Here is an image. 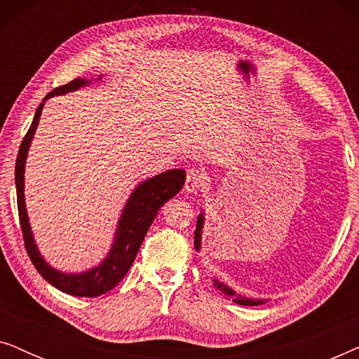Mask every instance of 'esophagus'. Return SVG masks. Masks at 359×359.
Listing matches in <instances>:
<instances>
[{
    "instance_id": "obj_1",
    "label": "esophagus",
    "mask_w": 359,
    "mask_h": 359,
    "mask_svg": "<svg viewBox=\"0 0 359 359\" xmlns=\"http://www.w3.org/2000/svg\"><path fill=\"white\" fill-rule=\"evenodd\" d=\"M204 186V176L199 170H189L188 175H186V183H184V189L188 193H196Z\"/></svg>"
}]
</instances>
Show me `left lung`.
I'll list each match as a JSON object with an SVG mask.
<instances>
[{
    "label": "left lung",
    "instance_id": "left-lung-1",
    "mask_svg": "<svg viewBox=\"0 0 359 359\" xmlns=\"http://www.w3.org/2000/svg\"><path fill=\"white\" fill-rule=\"evenodd\" d=\"M203 225H204V214H199L198 224H196V232H194V248L196 250L201 248V235H203ZM214 286L217 287L225 297L232 299L235 304H240V306H262V304L266 302L264 299L242 297L240 294H235V291H232V289H230L229 286H225L224 283H219L217 279H214Z\"/></svg>",
    "mask_w": 359,
    "mask_h": 359
}]
</instances>
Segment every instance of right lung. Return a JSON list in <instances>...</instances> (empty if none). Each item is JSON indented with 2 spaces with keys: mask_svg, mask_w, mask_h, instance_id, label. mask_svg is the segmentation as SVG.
Listing matches in <instances>:
<instances>
[{
  "mask_svg": "<svg viewBox=\"0 0 359 359\" xmlns=\"http://www.w3.org/2000/svg\"><path fill=\"white\" fill-rule=\"evenodd\" d=\"M85 78H75V80L67 83V85L58 86L52 90L43 97V101L52 96L65 95V93L75 91L78 88L88 85ZM43 102H41L34 116V121L29 127L27 134L24 135L19 147V154L16 158V170H14V180H16V194H18V212H19V224H21L24 245H26L27 255L31 262L42 278L60 289L62 292L70 294V296L78 297H97L101 294L111 291L117 284L122 281L129 271L132 263L139 253V248L144 242L147 232H149L151 222L158 214L161 205L166 201L173 198L181 191L186 180L184 170H168L165 173H160L154 178L144 181L137 186L134 193L130 194L127 201L124 210H122L119 225L116 230V238L112 243L111 252L102 259L100 266L91 268L90 271L80 274H68L53 269L50 264H47L42 255L39 253L37 245L34 242L31 225H29L26 204H24V165H26V156L29 145L34 137V132L37 129L39 117H41Z\"/></svg>",
  "mask_w": 359,
  "mask_h": 359,
  "instance_id": "obj_1",
  "label": "right lung"
}]
</instances>
